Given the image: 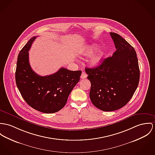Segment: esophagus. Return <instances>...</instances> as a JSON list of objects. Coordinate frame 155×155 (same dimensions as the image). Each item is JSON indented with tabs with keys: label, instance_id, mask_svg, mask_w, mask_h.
Masks as SVG:
<instances>
[{
	"label": "esophagus",
	"instance_id": "obj_1",
	"mask_svg": "<svg viewBox=\"0 0 155 155\" xmlns=\"http://www.w3.org/2000/svg\"><path fill=\"white\" fill-rule=\"evenodd\" d=\"M87 74H86L85 72H83L82 74H81V78L82 79H85V78H87Z\"/></svg>",
	"mask_w": 155,
	"mask_h": 155
}]
</instances>
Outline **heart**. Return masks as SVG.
Wrapping results in <instances>:
<instances>
[{"label":"heart","instance_id":"obj_1","mask_svg":"<svg viewBox=\"0 0 155 155\" xmlns=\"http://www.w3.org/2000/svg\"><path fill=\"white\" fill-rule=\"evenodd\" d=\"M98 49V47L97 45H91L84 48L81 51V54L85 56H90L93 55ZM104 56L105 53L103 52H100L95 54L91 57L90 60V64L92 67H97L99 65L101 62L102 60L104 58Z\"/></svg>","mask_w":155,"mask_h":155}]
</instances>
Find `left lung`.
<instances>
[{"instance_id": "obj_1", "label": "left lung", "mask_w": 155, "mask_h": 155, "mask_svg": "<svg viewBox=\"0 0 155 155\" xmlns=\"http://www.w3.org/2000/svg\"><path fill=\"white\" fill-rule=\"evenodd\" d=\"M116 48L112 57L93 68H85L91 82L90 98L94 106L104 111L124 106L138 86L140 70L134 48L116 33L110 32Z\"/></svg>"}]
</instances>
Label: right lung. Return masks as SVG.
Returning a JSON list of instances; mask_svg holds the SVG:
<instances>
[{"instance_id":"obj_1","label":"right lung","mask_w":155,"mask_h":155,"mask_svg":"<svg viewBox=\"0 0 155 155\" xmlns=\"http://www.w3.org/2000/svg\"><path fill=\"white\" fill-rule=\"evenodd\" d=\"M36 38H31L18 55L16 84L29 106L42 113H54L65 106L72 89L80 81L81 71L61 68L49 75H38L30 66L28 52Z\"/></svg>"}]
</instances>
